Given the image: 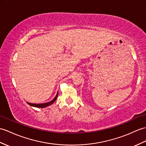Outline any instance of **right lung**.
<instances>
[{"instance_id":"right-lung-1","label":"right lung","mask_w":146,"mask_h":146,"mask_svg":"<svg viewBox=\"0 0 146 146\" xmlns=\"http://www.w3.org/2000/svg\"><path fill=\"white\" fill-rule=\"evenodd\" d=\"M58 93H57L56 96L55 97V98L53 100H52L51 101H50V102L48 103H42V104H33V103H27L29 105H30V106H34V107H36V108H45L46 106H50V105H51L52 104H53L54 102H55V100H56V98L58 97Z\"/></svg>"}]
</instances>
